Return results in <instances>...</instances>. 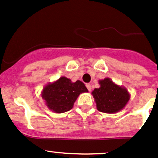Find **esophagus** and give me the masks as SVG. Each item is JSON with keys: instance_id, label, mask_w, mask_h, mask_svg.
Here are the masks:
<instances>
[{"instance_id": "34e87169", "label": "esophagus", "mask_w": 158, "mask_h": 158, "mask_svg": "<svg viewBox=\"0 0 158 158\" xmlns=\"http://www.w3.org/2000/svg\"><path fill=\"white\" fill-rule=\"evenodd\" d=\"M86 88L88 89V90L89 91V92H90V91H91V85H90V84H86Z\"/></svg>"}]
</instances>
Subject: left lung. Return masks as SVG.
<instances>
[{"instance_id":"8db88e82","label":"left lung","mask_w":158,"mask_h":158,"mask_svg":"<svg viewBox=\"0 0 158 158\" xmlns=\"http://www.w3.org/2000/svg\"><path fill=\"white\" fill-rule=\"evenodd\" d=\"M98 83L99 88L92 92L98 111L113 114L125 107L131 95L125 86L117 85L110 78L101 79Z\"/></svg>"}]
</instances>
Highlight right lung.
<instances>
[{
  "instance_id": "1",
  "label": "right lung",
  "mask_w": 158,
  "mask_h": 158,
  "mask_svg": "<svg viewBox=\"0 0 158 158\" xmlns=\"http://www.w3.org/2000/svg\"><path fill=\"white\" fill-rule=\"evenodd\" d=\"M88 92L85 84L80 80L72 82L62 76L53 82H49L41 92V96L49 110L55 113H63L73 109L79 95Z\"/></svg>"
}]
</instances>
